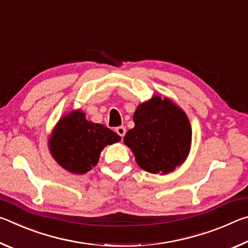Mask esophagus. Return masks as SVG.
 Wrapping results in <instances>:
<instances>
[{
  "instance_id": "1",
  "label": "esophagus",
  "mask_w": 248,
  "mask_h": 248,
  "mask_svg": "<svg viewBox=\"0 0 248 248\" xmlns=\"http://www.w3.org/2000/svg\"><path fill=\"white\" fill-rule=\"evenodd\" d=\"M116 132L118 133L121 138H124V136L125 134V128L124 127V125H120V127H117V128H116Z\"/></svg>"
}]
</instances>
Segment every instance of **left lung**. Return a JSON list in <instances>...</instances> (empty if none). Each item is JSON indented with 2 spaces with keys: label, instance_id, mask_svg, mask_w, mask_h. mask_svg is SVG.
<instances>
[{
  "label": "left lung",
  "instance_id": "8db88e82",
  "mask_svg": "<svg viewBox=\"0 0 248 248\" xmlns=\"http://www.w3.org/2000/svg\"><path fill=\"white\" fill-rule=\"evenodd\" d=\"M134 128L124 142L142 170L165 175L182 165L191 145V125L183 109L169 98L155 95L133 115Z\"/></svg>",
  "mask_w": 248,
  "mask_h": 248
}]
</instances>
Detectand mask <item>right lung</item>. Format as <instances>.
Instances as JSON below:
<instances>
[{"mask_svg":"<svg viewBox=\"0 0 248 248\" xmlns=\"http://www.w3.org/2000/svg\"><path fill=\"white\" fill-rule=\"evenodd\" d=\"M121 138L103 124L87 121L82 110L62 117L49 138L52 157L70 173L85 174L98 163L105 146Z\"/></svg>","mask_w":248,"mask_h":248,"instance_id":"add662e5","label":"right lung"}]
</instances>
